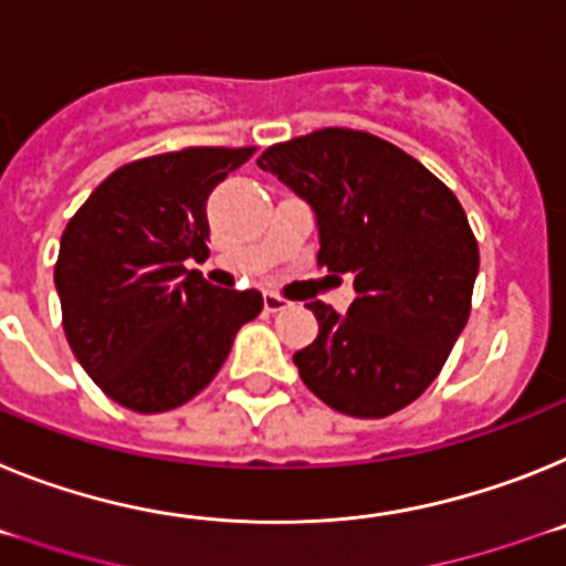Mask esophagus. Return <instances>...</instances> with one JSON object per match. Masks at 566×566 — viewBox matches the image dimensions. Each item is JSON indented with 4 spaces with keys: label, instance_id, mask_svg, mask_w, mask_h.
<instances>
[{
    "label": "esophagus",
    "instance_id": "1",
    "mask_svg": "<svg viewBox=\"0 0 566 566\" xmlns=\"http://www.w3.org/2000/svg\"><path fill=\"white\" fill-rule=\"evenodd\" d=\"M284 307H290L287 298L276 296V293H264V311L279 313V311H284Z\"/></svg>",
    "mask_w": 566,
    "mask_h": 566
}]
</instances>
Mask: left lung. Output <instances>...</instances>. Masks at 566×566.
<instances>
[{
  "label": "left lung",
  "instance_id": "1",
  "mask_svg": "<svg viewBox=\"0 0 566 566\" xmlns=\"http://www.w3.org/2000/svg\"><path fill=\"white\" fill-rule=\"evenodd\" d=\"M255 165L307 201L318 264L353 273L347 313L311 302L316 342L293 356L307 390L356 419H385L439 376L470 316L479 244L453 190L378 136L324 127Z\"/></svg>",
  "mask_w": 566,
  "mask_h": 566
}]
</instances>
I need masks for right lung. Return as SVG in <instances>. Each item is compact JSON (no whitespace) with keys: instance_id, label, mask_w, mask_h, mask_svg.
Listing matches in <instances>:
<instances>
[{"instance_id":"obj_1","label":"right lung","mask_w":566,"mask_h":566,"mask_svg":"<svg viewBox=\"0 0 566 566\" xmlns=\"http://www.w3.org/2000/svg\"><path fill=\"white\" fill-rule=\"evenodd\" d=\"M255 147H188L113 170L67 222L53 270L62 327L116 405L165 412L213 381L259 290H222L185 262L208 255V196Z\"/></svg>"}]
</instances>
